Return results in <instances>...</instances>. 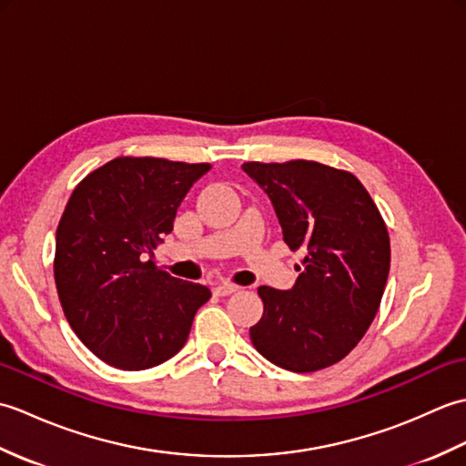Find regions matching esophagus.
<instances>
[{
  "instance_id": "1",
  "label": "esophagus",
  "mask_w": 466,
  "mask_h": 466,
  "mask_svg": "<svg viewBox=\"0 0 466 466\" xmlns=\"http://www.w3.org/2000/svg\"><path fill=\"white\" fill-rule=\"evenodd\" d=\"M236 290H238V286H234V284H228V282L218 284L216 289H214V292H216L218 296H228V294H234Z\"/></svg>"
}]
</instances>
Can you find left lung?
Masks as SVG:
<instances>
[{"instance_id": "left-lung-1", "label": "left lung", "mask_w": 466, "mask_h": 466, "mask_svg": "<svg viewBox=\"0 0 466 466\" xmlns=\"http://www.w3.org/2000/svg\"><path fill=\"white\" fill-rule=\"evenodd\" d=\"M268 194L284 242L302 250L290 290L260 286L254 349L292 372L342 360L369 330L390 270V238L359 177L312 160L244 162Z\"/></svg>"}]
</instances>
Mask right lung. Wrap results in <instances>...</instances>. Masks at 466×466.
Listing matches in <instances>:
<instances>
[{
  "mask_svg": "<svg viewBox=\"0 0 466 466\" xmlns=\"http://www.w3.org/2000/svg\"><path fill=\"white\" fill-rule=\"evenodd\" d=\"M208 170V162L120 156L69 196L56 232V289L72 330L106 364L144 370L172 359L210 300L206 286L144 262Z\"/></svg>",
  "mask_w": 466,
  "mask_h": 466,
  "instance_id": "obj_1",
  "label": "right lung"
}]
</instances>
